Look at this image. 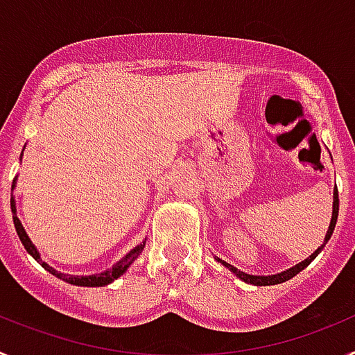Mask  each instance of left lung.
<instances>
[{
  "label": "left lung",
  "instance_id": "obj_1",
  "mask_svg": "<svg viewBox=\"0 0 355 355\" xmlns=\"http://www.w3.org/2000/svg\"><path fill=\"white\" fill-rule=\"evenodd\" d=\"M338 209H340V199H338V188H334V193H332V218H331V224H329V229H327V234H325V240H324V245L327 243L329 240H331V234L332 231H334V227H336V220H338ZM324 245L318 247V249L315 250V252L309 256L307 259H304V261H300L299 265L291 266V268H288V270L281 272V274H275V275H250V274H245V272H240L236 268V266L229 265V263L222 261L220 258H216V261H220L222 265L225 266V268H229V270L233 272L234 275H236L238 279H241L243 283H250V284H256V286H270V284H279V283H284V281H288V279L295 277V275L299 274V272H302L304 268H306L309 263L313 261V259L318 256L320 252H322V249H324Z\"/></svg>",
  "mask_w": 355,
  "mask_h": 355
}]
</instances>
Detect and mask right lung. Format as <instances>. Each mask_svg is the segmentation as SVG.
<instances>
[{
    "label": "right lung",
    "instance_id": "1",
    "mask_svg": "<svg viewBox=\"0 0 355 355\" xmlns=\"http://www.w3.org/2000/svg\"><path fill=\"white\" fill-rule=\"evenodd\" d=\"M21 158H23V153H21ZM14 188H15V180H14V184H12V190H14ZM10 206H12V213H14L15 231H17L19 240H21V243H23V245H24L26 252L30 254L31 258L35 259L37 263H40V265H42L44 268H46V270L49 272V274H53V275H55V277L62 279V281H65V283H69V284H76V286H92L94 288V286H106V284L114 283L115 279L121 277V275L124 274V272H126L128 268H130L131 263H133L135 259L139 258L140 252H142L144 247H146V241H142L140 245H137V247H135V249H131L130 252H128L126 256H124V258L119 259V261L115 263V265L112 266V268H108V270L101 272V274H94V275H69V274H62V272L55 270L53 266H49L48 263L40 259L39 250H37V247L33 245V243H31V240H30V238H28L26 231H24L23 224H21V220H19L17 215H15L14 196L10 197Z\"/></svg>",
    "mask_w": 355,
    "mask_h": 355
}]
</instances>
